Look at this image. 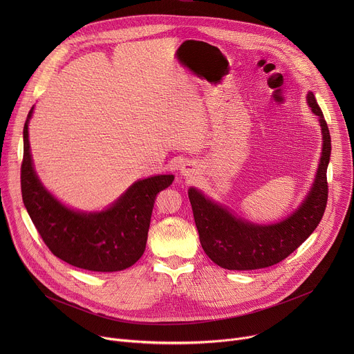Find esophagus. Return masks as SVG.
Listing matches in <instances>:
<instances>
[{
  "label": "esophagus",
  "instance_id": "esophagus-1",
  "mask_svg": "<svg viewBox=\"0 0 354 354\" xmlns=\"http://www.w3.org/2000/svg\"><path fill=\"white\" fill-rule=\"evenodd\" d=\"M180 174H182L183 176H186V178H193V176L196 175V167H194L193 164H190V162H186V164H183V167L180 168Z\"/></svg>",
  "mask_w": 354,
  "mask_h": 354
}]
</instances>
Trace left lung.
Returning a JSON list of instances; mask_svg holds the SVG:
<instances>
[{"label":"left lung","instance_id":"obj_1","mask_svg":"<svg viewBox=\"0 0 354 354\" xmlns=\"http://www.w3.org/2000/svg\"><path fill=\"white\" fill-rule=\"evenodd\" d=\"M307 102L319 116L324 148L314 186L291 216L272 225H255L234 217L227 209L213 203L198 190L189 189V200L200 243L206 255L228 270H255L273 266L304 242L318 227L328 203L326 169L330 157V134L324 113L313 92Z\"/></svg>","mask_w":354,"mask_h":354}]
</instances>
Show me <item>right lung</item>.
<instances>
[{"instance_id":"right-lung-1","label":"right lung","mask_w":354,"mask_h":354,"mask_svg":"<svg viewBox=\"0 0 354 354\" xmlns=\"http://www.w3.org/2000/svg\"><path fill=\"white\" fill-rule=\"evenodd\" d=\"M24 126L21 190L24 205L46 246L71 266L91 272H119L144 254L157 194L174 175L151 176L131 185L116 203L100 213L67 209L39 182L30 158L28 122Z\"/></svg>"}]
</instances>
